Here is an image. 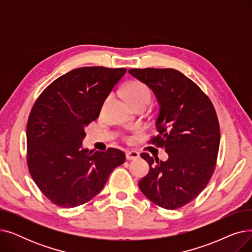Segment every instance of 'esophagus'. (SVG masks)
Masks as SVG:
<instances>
[{
  "instance_id": "esophagus-1",
  "label": "esophagus",
  "mask_w": 252,
  "mask_h": 252,
  "mask_svg": "<svg viewBox=\"0 0 252 252\" xmlns=\"http://www.w3.org/2000/svg\"><path fill=\"white\" fill-rule=\"evenodd\" d=\"M140 156L138 151L135 150H130V151H126V157L127 160H133V159H137V158Z\"/></svg>"
}]
</instances>
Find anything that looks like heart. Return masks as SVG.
Returning a JSON list of instances; mask_svg holds the SVG:
<instances>
[{"label": "heart", "instance_id": "heart-1", "mask_svg": "<svg viewBox=\"0 0 252 252\" xmlns=\"http://www.w3.org/2000/svg\"><path fill=\"white\" fill-rule=\"evenodd\" d=\"M125 94L131 104L150 103L152 99L151 90L141 82H131L125 88Z\"/></svg>", "mask_w": 252, "mask_h": 252}]
</instances>
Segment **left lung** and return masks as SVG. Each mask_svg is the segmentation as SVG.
Masks as SVG:
<instances>
[{
    "instance_id": "left-lung-1",
    "label": "left lung",
    "mask_w": 252,
    "mask_h": 252,
    "mask_svg": "<svg viewBox=\"0 0 252 252\" xmlns=\"http://www.w3.org/2000/svg\"><path fill=\"white\" fill-rule=\"evenodd\" d=\"M129 74L148 86L159 110L150 140L163 147L166 161L142 153L149 173L139 188L150 201L177 209L199 195L214 175L220 147V125L213 103L194 82L173 68H133Z\"/></svg>"
}]
</instances>
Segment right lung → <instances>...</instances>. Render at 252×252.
Returning a JSON list of instances; mask_svg holds the SVG:
<instances>
[{
	"label": "right lung",
	"instance_id": "1",
	"mask_svg": "<svg viewBox=\"0 0 252 252\" xmlns=\"http://www.w3.org/2000/svg\"><path fill=\"white\" fill-rule=\"evenodd\" d=\"M126 68L79 67L55 79L35 101L26 126L28 166L38 189L60 207L82 205L125 162L123 151L83 148L85 127Z\"/></svg>",
	"mask_w": 252,
	"mask_h": 252
}]
</instances>
